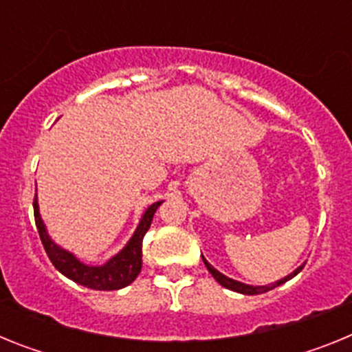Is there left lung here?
I'll list each match as a JSON object with an SVG mask.
<instances>
[{"instance_id":"1","label":"left lung","mask_w":352,"mask_h":352,"mask_svg":"<svg viewBox=\"0 0 352 352\" xmlns=\"http://www.w3.org/2000/svg\"><path fill=\"white\" fill-rule=\"evenodd\" d=\"M203 261H204V264H206L208 272H210L211 275H213L214 280L219 282L220 285H223V287H226V289H231V291L241 292V294H259V292H268V291H272V289H275L276 285H280V284H284V282H287L289 278H292V276H296L298 273H300L301 270H303V266H300V268H298V270H294V273L287 275V276H285V278H282V280L275 282V284L263 285V287H254V285L241 284V282H236V280H232V278H227L226 275H222V273H220V272H217V270H214L213 266H211V264L208 263L206 259H204V257H203Z\"/></svg>"}]
</instances>
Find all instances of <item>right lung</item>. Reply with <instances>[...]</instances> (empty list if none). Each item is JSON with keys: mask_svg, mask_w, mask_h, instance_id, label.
Here are the masks:
<instances>
[{"mask_svg": "<svg viewBox=\"0 0 352 352\" xmlns=\"http://www.w3.org/2000/svg\"><path fill=\"white\" fill-rule=\"evenodd\" d=\"M160 203H155L146 210V213L142 214L141 223H139L138 231L133 232L132 239H130L126 247L114 256L113 259L105 263L104 266H86L80 261H77L76 257L68 254L67 250L60 248L54 241H51V238L45 232V227H43L42 219H40L38 213V203H36V195L33 199V210H35V223L36 229H38L40 239H42V245L47 252L49 259L54 264V268L60 273H63L65 276H68L70 280L77 282V284L84 285V287L95 289V291H116V289L125 287V285L132 284L138 275L141 273L142 268V238L148 232L149 226H151V220H153V214L157 211V208L160 206Z\"/></svg>", "mask_w": 352, "mask_h": 352, "instance_id": "obj_1", "label": "right lung"}]
</instances>
